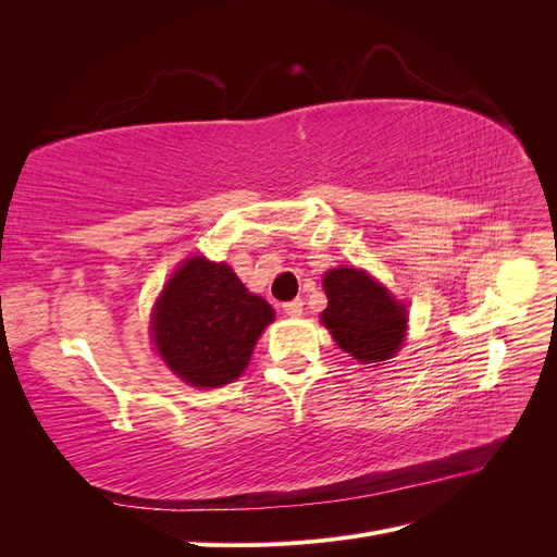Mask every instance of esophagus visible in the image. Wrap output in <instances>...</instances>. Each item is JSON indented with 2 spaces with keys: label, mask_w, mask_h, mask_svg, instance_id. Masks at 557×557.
<instances>
[{
  "label": "esophagus",
  "mask_w": 557,
  "mask_h": 557,
  "mask_svg": "<svg viewBox=\"0 0 557 557\" xmlns=\"http://www.w3.org/2000/svg\"><path fill=\"white\" fill-rule=\"evenodd\" d=\"M283 311H285V315L297 318V315H301V311H305V301H301V299H290V301H285V305H283Z\"/></svg>",
  "instance_id": "34e87169"
}]
</instances>
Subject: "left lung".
<instances>
[{
  "label": "left lung",
  "instance_id": "1",
  "mask_svg": "<svg viewBox=\"0 0 557 557\" xmlns=\"http://www.w3.org/2000/svg\"><path fill=\"white\" fill-rule=\"evenodd\" d=\"M323 288L327 309L320 320L336 346L360 364L391 360L407 334V307L356 267L330 269Z\"/></svg>",
  "mask_w": 557,
  "mask_h": 557
}]
</instances>
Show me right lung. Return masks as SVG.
Segmentation results:
<instances>
[{
  "label": "right lung",
  "instance_id": "right-lung-1",
  "mask_svg": "<svg viewBox=\"0 0 557 557\" xmlns=\"http://www.w3.org/2000/svg\"><path fill=\"white\" fill-rule=\"evenodd\" d=\"M274 309L246 290L225 262L201 256L178 264L150 318L164 364L195 387H221L239 379Z\"/></svg>",
  "mask_w": 557,
  "mask_h": 557
}]
</instances>
